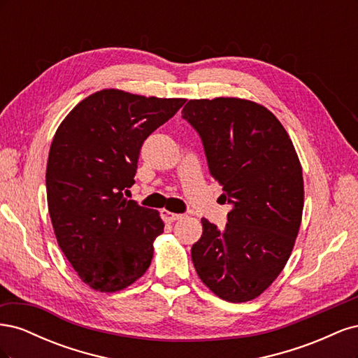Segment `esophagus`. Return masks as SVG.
<instances>
[{
  "label": "esophagus",
  "instance_id": "1",
  "mask_svg": "<svg viewBox=\"0 0 358 358\" xmlns=\"http://www.w3.org/2000/svg\"><path fill=\"white\" fill-rule=\"evenodd\" d=\"M161 218L164 220L166 222H175V221H178L179 218H182V215L173 213V212H169V210H166V209H162V210H161Z\"/></svg>",
  "mask_w": 358,
  "mask_h": 358
}]
</instances>
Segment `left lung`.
<instances>
[{"label":"left lung","mask_w":358,"mask_h":358,"mask_svg":"<svg viewBox=\"0 0 358 358\" xmlns=\"http://www.w3.org/2000/svg\"><path fill=\"white\" fill-rule=\"evenodd\" d=\"M182 117L199 133L210 176L231 204L222 230L201 220L194 267L218 297L252 300L282 272L300 229L305 191L296 149L276 116L254 101L189 100Z\"/></svg>","instance_id":"left-lung-1"}]
</instances>
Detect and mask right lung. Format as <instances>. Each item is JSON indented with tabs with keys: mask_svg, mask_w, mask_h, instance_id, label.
Instances as JSON below:
<instances>
[{
	"mask_svg": "<svg viewBox=\"0 0 358 358\" xmlns=\"http://www.w3.org/2000/svg\"><path fill=\"white\" fill-rule=\"evenodd\" d=\"M185 103L117 90L86 96L53 136L46 191L58 245L80 279L115 292L142 276L164 222L127 200L145 140Z\"/></svg>",
	"mask_w": 358,
	"mask_h": 358,
	"instance_id": "add662e5",
	"label": "right lung"
}]
</instances>
